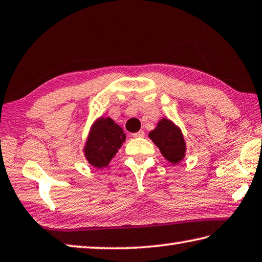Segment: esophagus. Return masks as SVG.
<instances>
[{
  "mask_svg": "<svg viewBox=\"0 0 262 262\" xmlns=\"http://www.w3.org/2000/svg\"><path fill=\"white\" fill-rule=\"evenodd\" d=\"M133 136H134V137H144L145 133L143 130H139L137 133H135V134H133Z\"/></svg>",
  "mask_w": 262,
  "mask_h": 262,
  "instance_id": "34e87169",
  "label": "esophagus"
}]
</instances>
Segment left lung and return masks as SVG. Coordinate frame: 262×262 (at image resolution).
<instances>
[{
	"label": "left lung",
	"mask_w": 262,
	"mask_h": 262,
	"mask_svg": "<svg viewBox=\"0 0 262 262\" xmlns=\"http://www.w3.org/2000/svg\"><path fill=\"white\" fill-rule=\"evenodd\" d=\"M149 137L169 163L179 164L185 157L187 144L182 130L169 119H160L155 129L149 133Z\"/></svg>",
	"instance_id": "1"
}]
</instances>
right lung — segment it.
Segmentation results:
<instances>
[{
  "mask_svg": "<svg viewBox=\"0 0 262 262\" xmlns=\"http://www.w3.org/2000/svg\"><path fill=\"white\" fill-rule=\"evenodd\" d=\"M125 141L126 134L118 123L111 118H98L90 127L84 143L85 159L98 169L106 167Z\"/></svg>",
  "mask_w": 262,
  "mask_h": 262,
  "instance_id": "obj_1",
  "label": "right lung"
}]
</instances>
